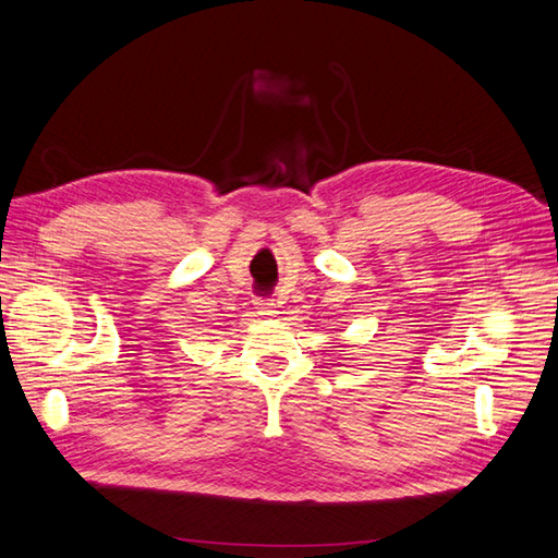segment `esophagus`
Listing matches in <instances>:
<instances>
[{
	"label": "esophagus",
	"instance_id": "obj_1",
	"mask_svg": "<svg viewBox=\"0 0 558 558\" xmlns=\"http://www.w3.org/2000/svg\"><path fill=\"white\" fill-rule=\"evenodd\" d=\"M257 315H263V317H277V315H279L277 303H275V301H259V303H257Z\"/></svg>",
	"mask_w": 558,
	"mask_h": 558
}]
</instances>
